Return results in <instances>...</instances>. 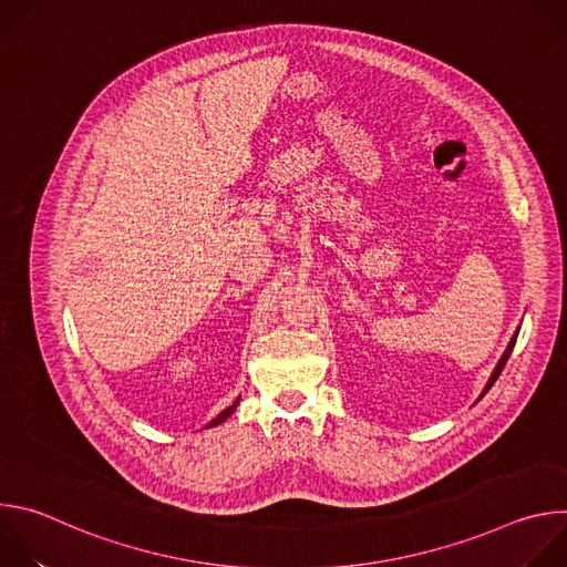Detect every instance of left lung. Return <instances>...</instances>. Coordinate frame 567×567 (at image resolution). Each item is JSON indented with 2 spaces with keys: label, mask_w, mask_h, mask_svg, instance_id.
<instances>
[{
  "label": "left lung",
  "mask_w": 567,
  "mask_h": 567,
  "mask_svg": "<svg viewBox=\"0 0 567 567\" xmlns=\"http://www.w3.org/2000/svg\"><path fill=\"white\" fill-rule=\"evenodd\" d=\"M516 337H518V334H514V339H512V343H509V348H507V352H505V354H503V359H501V363H498V365H496V370H494V374H492V379H489V383H487V388H484V392H487V390H489V388H492V385H494V383H496V379H498V377H501V372H503V368H505V363H507V359H509V354H512V350H514V346H516ZM484 392H482V394H484Z\"/></svg>",
  "instance_id": "8db88e82"
}]
</instances>
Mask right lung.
Instances as JSON below:
<instances>
[{
  "instance_id": "obj_1",
  "label": "right lung",
  "mask_w": 567,
  "mask_h": 567,
  "mask_svg": "<svg viewBox=\"0 0 567 567\" xmlns=\"http://www.w3.org/2000/svg\"><path fill=\"white\" fill-rule=\"evenodd\" d=\"M235 409H237V401L233 403V406H228L226 411H221V413H219V415H217V417H215V420H213L208 426H217V424H221V422H224V420H226V417H228V415H230Z\"/></svg>"
}]
</instances>
